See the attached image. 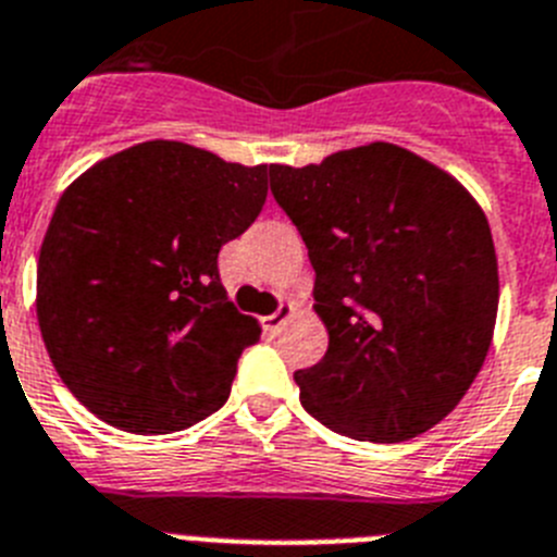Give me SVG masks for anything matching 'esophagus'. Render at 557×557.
I'll return each instance as SVG.
<instances>
[{"mask_svg":"<svg viewBox=\"0 0 557 557\" xmlns=\"http://www.w3.org/2000/svg\"><path fill=\"white\" fill-rule=\"evenodd\" d=\"M289 318H293V304H278V310L273 315L261 318V326L268 332H278L284 326V321H289Z\"/></svg>","mask_w":557,"mask_h":557,"instance_id":"esophagus-1","label":"esophagus"}]
</instances>
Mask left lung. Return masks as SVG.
<instances>
[{
	"label": "left lung",
	"mask_w": 557,
	"mask_h": 557,
	"mask_svg": "<svg viewBox=\"0 0 557 557\" xmlns=\"http://www.w3.org/2000/svg\"><path fill=\"white\" fill-rule=\"evenodd\" d=\"M270 191L307 245L330 332L324 358L296 372L301 406L369 442L411 440L445 420L496 326V250L476 199L394 143L270 165Z\"/></svg>",
	"instance_id": "obj_1"
}]
</instances>
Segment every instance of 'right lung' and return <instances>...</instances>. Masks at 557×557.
<instances>
[{
  "label": "right lung",
  "instance_id": "add662e5",
  "mask_svg": "<svg viewBox=\"0 0 557 557\" xmlns=\"http://www.w3.org/2000/svg\"><path fill=\"white\" fill-rule=\"evenodd\" d=\"M268 171L149 140L61 194L36 312L55 372L98 420L171 434L225 406L261 330L227 301L216 259L261 213Z\"/></svg>",
  "mask_w": 557,
  "mask_h": 557
}]
</instances>
